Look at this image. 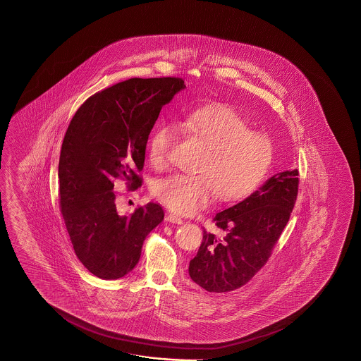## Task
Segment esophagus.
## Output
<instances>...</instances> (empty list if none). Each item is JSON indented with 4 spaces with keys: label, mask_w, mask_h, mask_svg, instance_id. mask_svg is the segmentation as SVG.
<instances>
[{
    "label": "esophagus",
    "mask_w": 361,
    "mask_h": 361,
    "mask_svg": "<svg viewBox=\"0 0 361 361\" xmlns=\"http://www.w3.org/2000/svg\"><path fill=\"white\" fill-rule=\"evenodd\" d=\"M165 219H166L168 222H172V224H177V225H181V224H183V219H180L178 216H176V214H172V213L166 214V217H165Z\"/></svg>",
    "instance_id": "1"
}]
</instances>
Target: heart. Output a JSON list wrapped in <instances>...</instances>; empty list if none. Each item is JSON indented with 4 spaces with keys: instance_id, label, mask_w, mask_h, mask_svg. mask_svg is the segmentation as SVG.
Wrapping results in <instances>:
<instances>
[{
    "instance_id": "heart-1",
    "label": "heart",
    "mask_w": 361,
    "mask_h": 361,
    "mask_svg": "<svg viewBox=\"0 0 361 361\" xmlns=\"http://www.w3.org/2000/svg\"><path fill=\"white\" fill-rule=\"evenodd\" d=\"M180 128L205 152L198 175L169 176L153 186V196L177 214H193L219 196L233 202L249 196L270 171L274 144L264 132L252 131L249 121L228 104H212L185 115ZM177 140L175 124L159 126L149 139L148 156L154 168L165 169Z\"/></svg>"
}]
</instances>
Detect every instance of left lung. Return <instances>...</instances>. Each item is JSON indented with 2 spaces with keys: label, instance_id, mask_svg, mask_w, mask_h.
Wrapping results in <instances>:
<instances>
[{
  "label": "left lung",
  "instance_id": "left-lung-1",
  "mask_svg": "<svg viewBox=\"0 0 361 361\" xmlns=\"http://www.w3.org/2000/svg\"><path fill=\"white\" fill-rule=\"evenodd\" d=\"M298 176V169L274 175L247 198L216 214V226L225 237L204 229L202 243L189 263L193 282L209 293H228L262 269L295 205Z\"/></svg>",
  "mask_w": 361,
  "mask_h": 361
}]
</instances>
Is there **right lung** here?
I'll return each mask as SVG.
<instances>
[{"label": "right lung", "instance_id": "obj_1", "mask_svg": "<svg viewBox=\"0 0 361 361\" xmlns=\"http://www.w3.org/2000/svg\"><path fill=\"white\" fill-rule=\"evenodd\" d=\"M183 88L181 78H131L90 97L70 121L58 166L59 207L78 259L100 279L130 273L142 242L164 219L154 202L119 216L114 181L142 186L148 136Z\"/></svg>", "mask_w": 361, "mask_h": 361}]
</instances>
